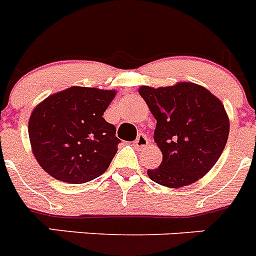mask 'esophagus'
I'll use <instances>...</instances> for the list:
<instances>
[{
  "mask_svg": "<svg viewBox=\"0 0 256 256\" xmlns=\"http://www.w3.org/2000/svg\"><path fill=\"white\" fill-rule=\"evenodd\" d=\"M148 144H150V139H148V136L144 134L138 135V138L135 139V142H134V146L135 148H138V150L144 148V146H146Z\"/></svg>",
  "mask_w": 256,
  "mask_h": 256,
  "instance_id": "esophagus-1",
  "label": "esophagus"
}]
</instances>
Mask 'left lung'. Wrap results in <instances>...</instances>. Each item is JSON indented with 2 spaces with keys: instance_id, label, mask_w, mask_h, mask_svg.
<instances>
[{
  "instance_id": "1",
  "label": "left lung",
  "mask_w": 256,
  "mask_h": 256,
  "mask_svg": "<svg viewBox=\"0 0 256 256\" xmlns=\"http://www.w3.org/2000/svg\"><path fill=\"white\" fill-rule=\"evenodd\" d=\"M139 94L157 121L154 142L162 152L161 165L148 170V176L168 188L190 186L205 176L228 140L230 120L223 103L192 82L142 86Z\"/></svg>"
}]
</instances>
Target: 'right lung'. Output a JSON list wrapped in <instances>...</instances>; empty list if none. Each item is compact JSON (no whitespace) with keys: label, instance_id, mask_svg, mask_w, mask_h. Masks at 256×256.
Here are the masks:
<instances>
[{"label":"right lung","instance_id":"obj_1","mask_svg":"<svg viewBox=\"0 0 256 256\" xmlns=\"http://www.w3.org/2000/svg\"><path fill=\"white\" fill-rule=\"evenodd\" d=\"M114 96V90L72 86L36 106L28 134L33 154L48 175L81 184L108 168L120 139L103 114Z\"/></svg>","mask_w":256,"mask_h":256}]
</instances>
